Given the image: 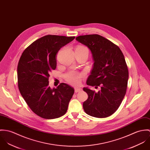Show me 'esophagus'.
<instances>
[{"label": "esophagus", "mask_w": 150, "mask_h": 150, "mask_svg": "<svg viewBox=\"0 0 150 150\" xmlns=\"http://www.w3.org/2000/svg\"><path fill=\"white\" fill-rule=\"evenodd\" d=\"M82 91V88H78V87H75V92L76 93H78L79 91Z\"/></svg>", "instance_id": "esophagus-1"}]
</instances>
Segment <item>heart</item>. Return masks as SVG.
I'll return each instance as SVG.
<instances>
[{
	"instance_id": "b5f03b06",
	"label": "heart",
	"mask_w": 150,
	"mask_h": 150,
	"mask_svg": "<svg viewBox=\"0 0 150 150\" xmlns=\"http://www.w3.org/2000/svg\"><path fill=\"white\" fill-rule=\"evenodd\" d=\"M76 48L88 50L86 47L83 46H79ZM64 78L67 82L73 85H78L81 82L82 75L75 71H71L64 75Z\"/></svg>"
}]
</instances>
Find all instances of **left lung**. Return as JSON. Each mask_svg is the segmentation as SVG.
<instances>
[{
  "label": "left lung",
  "mask_w": 150,
  "mask_h": 150,
  "mask_svg": "<svg viewBox=\"0 0 150 150\" xmlns=\"http://www.w3.org/2000/svg\"><path fill=\"white\" fill-rule=\"evenodd\" d=\"M76 40L92 53L94 64L87 84L101 88L96 93L83 88L88 95L83 109L91 116H110L120 106L127 91L129 74L124 56L118 46L98 34L80 35Z\"/></svg>",
  "instance_id": "obj_1"
}]
</instances>
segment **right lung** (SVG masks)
Returning a JSON list of instances; mask_svg holds the SVG:
<instances>
[{
  "label": "right lung",
  "instance_id": "right-lung-1",
  "mask_svg": "<svg viewBox=\"0 0 150 150\" xmlns=\"http://www.w3.org/2000/svg\"><path fill=\"white\" fill-rule=\"evenodd\" d=\"M75 37L45 35L30 44L22 53L18 68L20 93L35 114L46 119L63 116L74 89L64 83L56 88L49 86V77L56 67V54Z\"/></svg>",
  "mask_w": 150,
  "mask_h": 150
}]
</instances>
